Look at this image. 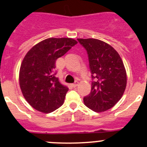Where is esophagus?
<instances>
[{
  "instance_id": "1",
  "label": "esophagus",
  "mask_w": 147,
  "mask_h": 147,
  "mask_svg": "<svg viewBox=\"0 0 147 147\" xmlns=\"http://www.w3.org/2000/svg\"><path fill=\"white\" fill-rule=\"evenodd\" d=\"M78 84H79V82H78V81H76V82H75V83H73V84H72V87H76L78 85Z\"/></svg>"
}]
</instances>
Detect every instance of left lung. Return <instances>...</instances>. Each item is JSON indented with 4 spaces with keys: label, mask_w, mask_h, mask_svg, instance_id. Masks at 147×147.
I'll return each instance as SVG.
<instances>
[{
    "label": "left lung",
    "mask_w": 147,
    "mask_h": 147,
    "mask_svg": "<svg viewBox=\"0 0 147 147\" xmlns=\"http://www.w3.org/2000/svg\"><path fill=\"white\" fill-rule=\"evenodd\" d=\"M88 54L92 79L90 94L84 103L102 112L113 107L122 97L127 86V72L119 53L110 45L94 38H78Z\"/></svg>",
    "instance_id": "8db88e82"
}]
</instances>
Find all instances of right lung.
Instances as JSON below:
<instances>
[{
	"label": "right lung",
	"mask_w": 147,
	"mask_h": 147,
	"mask_svg": "<svg viewBox=\"0 0 147 147\" xmlns=\"http://www.w3.org/2000/svg\"><path fill=\"white\" fill-rule=\"evenodd\" d=\"M77 43L72 38H47L26 55L20 65L19 84L24 98L35 109L50 113L63 105L69 89L55 76L56 60Z\"/></svg>",
	"instance_id": "right-lung-1"
}]
</instances>
